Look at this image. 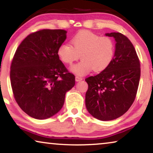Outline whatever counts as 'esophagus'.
Listing matches in <instances>:
<instances>
[{
	"mask_svg": "<svg viewBox=\"0 0 153 153\" xmlns=\"http://www.w3.org/2000/svg\"><path fill=\"white\" fill-rule=\"evenodd\" d=\"M83 80V78L81 76H76L75 77V81H76V82H78V81H82Z\"/></svg>",
	"mask_w": 153,
	"mask_h": 153,
	"instance_id": "34e87169",
	"label": "esophagus"
}]
</instances>
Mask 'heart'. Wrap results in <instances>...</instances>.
I'll return each instance as SVG.
<instances>
[{
  "label": "heart",
  "mask_w": 153,
  "mask_h": 153,
  "mask_svg": "<svg viewBox=\"0 0 153 153\" xmlns=\"http://www.w3.org/2000/svg\"><path fill=\"white\" fill-rule=\"evenodd\" d=\"M70 45L62 44L58 49L60 59L66 64H72L81 56L78 63L70 71L79 76L92 70L100 72L110 65L115 55V44L108 37H101L88 30H81L72 37Z\"/></svg>",
  "instance_id": "obj_1"
}]
</instances>
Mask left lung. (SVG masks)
Instances as JSON below:
<instances>
[{
    "label": "left lung",
    "mask_w": 153,
    "mask_h": 153,
    "mask_svg": "<svg viewBox=\"0 0 153 153\" xmlns=\"http://www.w3.org/2000/svg\"><path fill=\"white\" fill-rule=\"evenodd\" d=\"M116 41L114 60L99 74L85 79L88 111L98 120H112L123 116L133 104L141 76L140 62L130 40L120 33H106Z\"/></svg>",
    "instance_id": "8db88e82"
}]
</instances>
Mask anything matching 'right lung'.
Here are the masks:
<instances>
[{
	"instance_id": "obj_1",
	"label": "right lung",
	"mask_w": 153,
	"mask_h": 153,
	"mask_svg": "<svg viewBox=\"0 0 153 153\" xmlns=\"http://www.w3.org/2000/svg\"><path fill=\"white\" fill-rule=\"evenodd\" d=\"M65 30L44 29L28 35L19 46L10 68L14 98L33 118H51L61 109L75 76L59 59L58 49L66 39Z\"/></svg>"
}]
</instances>
